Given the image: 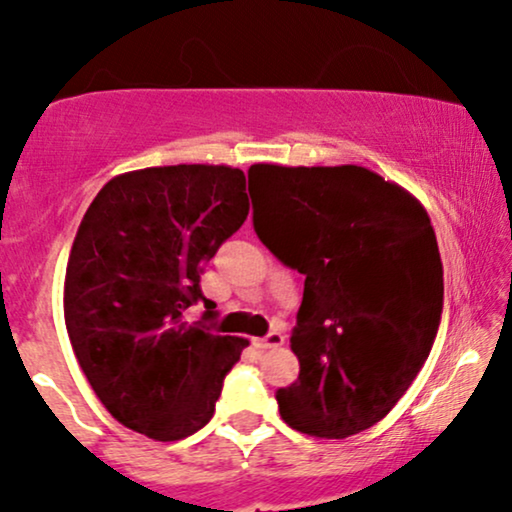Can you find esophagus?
Listing matches in <instances>:
<instances>
[{
    "instance_id": "34e87169",
    "label": "esophagus",
    "mask_w": 512,
    "mask_h": 512,
    "mask_svg": "<svg viewBox=\"0 0 512 512\" xmlns=\"http://www.w3.org/2000/svg\"><path fill=\"white\" fill-rule=\"evenodd\" d=\"M281 344H284V334L276 332V330H272V332L267 334V337H264V339H257V342H255V346H257V349H260V351L276 349V346H281Z\"/></svg>"
}]
</instances>
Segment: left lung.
<instances>
[{"mask_svg":"<svg viewBox=\"0 0 512 512\" xmlns=\"http://www.w3.org/2000/svg\"><path fill=\"white\" fill-rule=\"evenodd\" d=\"M252 226L305 276L291 334L301 373L276 392L296 431L349 438L378 424L431 354L443 262L426 209L361 166L255 163ZM252 197V192H250Z\"/></svg>","mask_w":512,"mask_h":512,"instance_id":"left-lung-1","label":"left lung"}]
</instances>
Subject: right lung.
Instances as JSON below:
<instances>
[{
  "instance_id": "add662e5",
  "label": "right lung",
  "mask_w": 512,
  "mask_h": 512,
  "mask_svg": "<svg viewBox=\"0 0 512 512\" xmlns=\"http://www.w3.org/2000/svg\"><path fill=\"white\" fill-rule=\"evenodd\" d=\"M248 211L243 170L204 163L115 175L86 209L64 322L86 380L122 426L168 443L214 416L248 339L190 325L185 310L214 308L199 274Z\"/></svg>"
}]
</instances>
